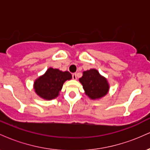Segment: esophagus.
<instances>
[{"instance_id": "34e87169", "label": "esophagus", "mask_w": 150, "mask_h": 150, "mask_svg": "<svg viewBox=\"0 0 150 150\" xmlns=\"http://www.w3.org/2000/svg\"><path fill=\"white\" fill-rule=\"evenodd\" d=\"M73 80H77V75L76 73H73Z\"/></svg>"}]
</instances>
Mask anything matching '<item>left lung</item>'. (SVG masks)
I'll use <instances>...</instances> for the list:
<instances>
[{"label": "left lung", "instance_id": "left-lung-1", "mask_svg": "<svg viewBox=\"0 0 150 150\" xmlns=\"http://www.w3.org/2000/svg\"><path fill=\"white\" fill-rule=\"evenodd\" d=\"M79 81L82 84L86 95L92 100L101 99L109 91L110 86L107 79L94 68L84 71Z\"/></svg>", "mask_w": 150, "mask_h": 150}]
</instances>
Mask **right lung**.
<instances>
[{
    "label": "right lung",
    "instance_id": "1",
    "mask_svg": "<svg viewBox=\"0 0 150 150\" xmlns=\"http://www.w3.org/2000/svg\"><path fill=\"white\" fill-rule=\"evenodd\" d=\"M71 79L72 75L68 71L49 68L44 75L34 80L33 88L39 97L51 100L58 97L65 81Z\"/></svg>",
    "mask_w": 150,
    "mask_h": 150
}]
</instances>
